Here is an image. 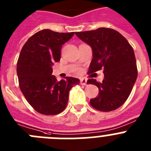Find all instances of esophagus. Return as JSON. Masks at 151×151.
<instances>
[{"label":"esophagus","mask_w":151,"mask_h":151,"mask_svg":"<svg viewBox=\"0 0 151 151\" xmlns=\"http://www.w3.org/2000/svg\"><path fill=\"white\" fill-rule=\"evenodd\" d=\"M80 84H81L82 85H87V80L82 78V79L80 80Z\"/></svg>","instance_id":"1"}]
</instances>
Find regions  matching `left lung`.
<instances>
[{
	"label": "left lung",
	"instance_id": "1",
	"mask_svg": "<svg viewBox=\"0 0 151 151\" xmlns=\"http://www.w3.org/2000/svg\"><path fill=\"white\" fill-rule=\"evenodd\" d=\"M76 35L92 49L88 73L103 69L104 73L101 83L94 78L88 80V84L99 89L98 96L90 100L91 105L100 111L116 110L128 99L138 76L132 47L113 29L99 28Z\"/></svg>",
	"mask_w": 151,
	"mask_h": 151
}]
</instances>
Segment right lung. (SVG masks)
<instances>
[{
    "label": "right lung",
    "mask_w": 151,
    "mask_h": 151,
    "mask_svg": "<svg viewBox=\"0 0 151 151\" xmlns=\"http://www.w3.org/2000/svg\"><path fill=\"white\" fill-rule=\"evenodd\" d=\"M74 32L59 33L43 29L28 39L17 62L19 88L26 101L44 115H56L66 108L69 91L78 78L64 77L57 81L52 66L60 60L62 45Z\"/></svg>",
    "instance_id": "obj_1"
}]
</instances>
